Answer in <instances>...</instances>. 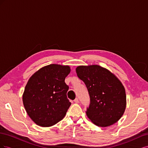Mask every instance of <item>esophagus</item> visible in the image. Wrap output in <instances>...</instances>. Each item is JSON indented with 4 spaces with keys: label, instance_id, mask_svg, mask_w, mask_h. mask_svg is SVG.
Here are the masks:
<instances>
[{
    "label": "esophagus",
    "instance_id": "1",
    "mask_svg": "<svg viewBox=\"0 0 148 148\" xmlns=\"http://www.w3.org/2000/svg\"><path fill=\"white\" fill-rule=\"evenodd\" d=\"M74 102H76V103H78L79 102V100H78V98H75V100H74Z\"/></svg>",
    "mask_w": 148,
    "mask_h": 148
}]
</instances>
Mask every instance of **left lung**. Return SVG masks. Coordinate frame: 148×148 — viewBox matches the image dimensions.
Returning <instances> with one entry per match:
<instances>
[{
	"label": "left lung",
	"mask_w": 148,
	"mask_h": 148,
	"mask_svg": "<svg viewBox=\"0 0 148 148\" xmlns=\"http://www.w3.org/2000/svg\"><path fill=\"white\" fill-rule=\"evenodd\" d=\"M78 77L82 80L90 97L86 111L95 125L105 127L116 123L126 107V95L123 84L110 71L99 65L79 66Z\"/></svg>",
	"instance_id": "1"
}]
</instances>
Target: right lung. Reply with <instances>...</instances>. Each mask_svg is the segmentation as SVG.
Returning <instances> with one entry per match:
<instances>
[{"instance_id": "right-lung-1", "label": "right lung", "mask_w": 148, "mask_h": 148, "mask_svg": "<svg viewBox=\"0 0 148 148\" xmlns=\"http://www.w3.org/2000/svg\"><path fill=\"white\" fill-rule=\"evenodd\" d=\"M69 66L51 64L39 70L26 84L23 102L26 112L41 127H51L65 117L71 105L65 79Z\"/></svg>"}]
</instances>
